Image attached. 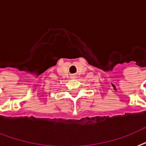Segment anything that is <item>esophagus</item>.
<instances>
[{"label": "esophagus", "instance_id": "1", "mask_svg": "<svg viewBox=\"0 0 146 146\" xmlns=\"http://www.w3.org/2000/svg\"><path fill=\"white\" fill-rule=\"evenodd\" d=\"M74 76H72V78H74Z\"/></svg>", "mask_w": 146, "mask_h": 146}]
</instances>
